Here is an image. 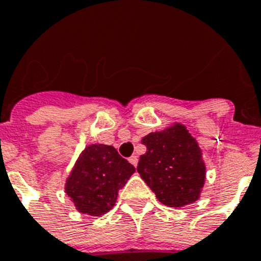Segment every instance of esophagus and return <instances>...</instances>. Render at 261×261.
<instances>
[{
  "label": "esophagus",
  "mask_w": 261,
  "mask_h": 261,
  "mask_svg": "<svg viewBox=\"0 0 261 261\" xmlns=\"http://www.w3.org/2000/svg\"><path fill=\"white\" fill-rule=\"evenodd\" d=\"M128 162H130V163L133 164L134 167H137V164H138V156H137V155H133V156L128 158Z\"/></svg>",
  "instance_id": "34e87169"
}]
</instances>
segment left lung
<instances>
[{"mask_svg": "<svg viewBox=\"0 0 261 261\" xmlns=\"http://www.w3.org/2000/svg\"><path fill=\"white\" fill-rule=\"evenodd\" d=\"M146 154L141 155L138 172L156 195L170 207H183L198 200L205 179L201 151L185 126L175 124L142 139Z\"/></svg>", "mask_w": 261, "mask_h": 261, "instance_id": "1", "label": "left lung"}]
</instances>
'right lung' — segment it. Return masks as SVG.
<instances>
[{
    "instance_id": "1",
    "label": "right lung",
    "mask_w": 261,
    "mask_h": 261,
    "mask_svg": "<svg viewBox=\"0 0 261 261\" xmlns=\"http://www.w3.org/2000/svg\"><path fill=\"white\" fill-rule=\"evenodd\" d=\"M134 172V166L113 146L91 144L81 154L70 174L66 194L82 214L103 215L115 204L118 191Z\"/></svg>"
}]
</instances>
